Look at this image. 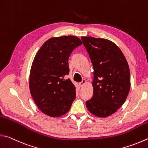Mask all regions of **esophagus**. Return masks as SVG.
Here are the masks:
<instances>
[{"label": "esophagus", "instance_id": "esophagus-1", "mask_svg": "<svg viewBox=\"0 0 148 148\" xmlns=\"http://www.w3.org/2000/svg\"><path fill=\"white\" fill-rule=\"evenodd\" d=\"M86 83V80L85 79H83L82 80V82H80L79 83V84L80 86V87H82V86L85 84Z\"/></svg>", "mask_w": 148, "mask_h": 148}]
</instances>
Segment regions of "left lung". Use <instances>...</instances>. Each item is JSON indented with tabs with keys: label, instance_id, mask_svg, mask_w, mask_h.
Masks as SVG:
<instances>
[{
	"label": "left lung",
	"instance_id": "8db88e82",
	"mask_svg": "<svg viewBox=\"0 0 148 148\" xmlns=\"http://www.w3.org/2000/svg\"><path fill=\"white\" fill-rule=\"evenodd\" d=\"M93 66V95L86 101L88 111L98 117L115 113L130 90V71L122 51L110 40L82 37Z\"/></svg>",
	"mask_w": 148,
	"mask_h": 148
}]
</instances>
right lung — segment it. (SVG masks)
Masks as SVG:
<instances>
[{
    "label": "right lung",
    "mask_w": 148,
    "mask_h": 148,
    "mask_svg": "<svg viewBox=\"0 0 148 148\" xmlns=\"http://www.w3.org/2000/svg\"><path fill=\"white\" fill-rule=\"evenodd\" d=\"M75 36L49 38L38 49L33 59L29 86L32 97L39 110L51 117L66 114L76 98V88L65 79L69 74L68 58L81 45Z\"/></svg>",
    "instance_id": "obj_1"
}]
</instances>
